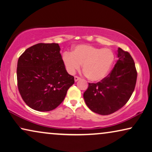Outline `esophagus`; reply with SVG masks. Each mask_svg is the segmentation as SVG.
<instances>
[{
	"label": "esophagus",
	"mask_w": 152,
	"mask_h": 152,
	"mask_svg": "<svg viewBox=\"0 0 152 152\" xmlns=\"http://www.w3.org/2000/svg\"><path fill=\"white\" fill-rule=\"evenodd\" d=\"M80 78H79L78 76H74V80H75V82H76V81H78V80H80Z\"/></svg>",
	"instance_id": "34e87169"
}]
</instances>
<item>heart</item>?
Returning <instances> with one entry per match:
<instances>
[{
    "label": "heart",
    "instance_id": "heart-1",
    "mask_svg": "<svg viewBox=\"0 0 152 152\" xmlns=\"http://www.w3.org/2000/svg\"><path fill=\"white\" fill-rule=\"evenodd\" d=\"M64 64L70 74L83 70L91 81L102 80L109 73L115 61V54L110 49L97 48L89 45H78L72 53L65 52L63 54Z\"/></svg>",
    "mask_w": 152,
    "mask_h": 152
}]
</instances>
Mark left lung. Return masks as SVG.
I'll list each match as a JSON object with an SVG mask.
<instances>
[{"mask_svg": "<svg viewBox=\"0 0 152 152\" xmlns=\"http://www.w3.org/2000/svg\"><path fill=\"white\" fill-rule=\"evenodd\" d=\"M119 60L107 76L97 83H89L83 94L91 110L102 115L116 112L128 102L134 91L137 72L130 54L118 48Z\"/></svg>", "mask_w": 152, "mask_h": 152, "instance_id": "left-lung-1", "label": "left lung"}]
</instances>
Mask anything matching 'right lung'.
Masks as SVG:
<instances>
[{"label":"right lung","instance_id":"add662e5","mask_svg":"<svg viewBox=\"0 0 152 152\" xmlns=\"http://www.w3.org/2000/svg\"><path fill=\"white\" fill-rule=\"evenodd\" d=\"M22 99L38 111H50L62 103L74 77L65 69L58 44H35L21 54L17 65Z\"/></svg>","mask_w":152,"mask_h":152}]
</instances>
